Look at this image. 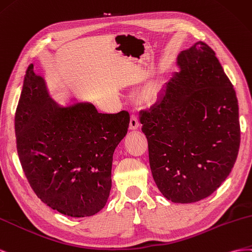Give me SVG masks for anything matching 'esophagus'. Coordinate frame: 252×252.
Segmentation results:
<instances>
[{"label": "esophagus", "mask_w": 252, "mask_h": 252, "mask_svg": "<svg viewBox=\"0 0 252 252\" xmlns=\"http://www.w3.org/2000/svg\"><path fill=\"white\" fill-rule=\"evenodd\" d=\"M139 126V121L137 118V115L133 113L131 115V119H130V128L131 130H136Z\"/></svg>", "instance_id": "1"}]
</instances>
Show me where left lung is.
Masks as SVG:
<instances>
[{
    "label": "left lung",
    "instance_id": "obj_1",
    "mask_svg": "<svg viewBox=\"0 0 252 252\" xmlns=\"http://www.w3.org/2000/svg\"><path fill=\"white\" fill-rule=\"evenodd\" d=\"M181 71L140 112L152 175L162 195L188 204L217 190L239 154V104L213 49L198 41L179 54Z\"/></svg>",
    "mask_w": 252,
    "mask_h": 252
}]
</instances>
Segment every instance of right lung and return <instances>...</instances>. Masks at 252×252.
I'll return each mask as SVG.
<instances>
[{
  "label": "right lung",
  "mask_w": 252,
  "mask_h": 252,
  "mask_svg": "<svg viewBox=\"0 0 252 252\" xmlns=\"http://www.w3.org/2000/svg\"><path fill=\"white\" fill-rule=\"evenodd\" d=\"M128 124L127 111L102 114L89 102L57 104L31 64L14 131L21 166L33 192L71 218L99 212L110 195L114 151Z\"/></svg>",
  "instance_id": "right-lung-1"
}]
</instances>
